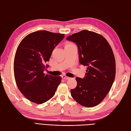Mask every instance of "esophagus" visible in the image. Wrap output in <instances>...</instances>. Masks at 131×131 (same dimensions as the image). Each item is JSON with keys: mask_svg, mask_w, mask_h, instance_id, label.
I'll return each mask as SVG.
<instances>
[{"mask_svg": "<svg viewBox=\"0 0 131 131\" xmlns=\"http://www.w3.org/2000/svg\"><path fill=\"white\" fill-rule=\"evenodd\" d=\"M62 79H64V80H69V79H70V78L66 76V75H63V76L62 77Z\"/></svg>", "mask_w": 131, "mask_h": 131, "instance_id": "esophagus-1", "label": "esophagus"}]
</instances>
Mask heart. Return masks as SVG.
Returning <instances> with one entry per match:
<instances>
[{
	"label": "heart",
	"mask_w": 131,
	"mask_h": 131,
	"mask_svg": "<svg viewBox=\"0 0 131 131\" xmlns=\"http://www.w3.org/2000/svg\"><path fill=\"white\" fill-rule=\"evenodd\" d=\"M73 45V43H70V42H67L66 43V46H65V47H66V46H70V45Z\"/></svg>",
	"instance_id": "heart-1"
}]
</instances>
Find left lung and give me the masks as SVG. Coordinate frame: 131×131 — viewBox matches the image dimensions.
I'll use <instances>...</instances> for the list:
<instances>
[{"label": "left lung", "instance_id": "obj_1", "mask_svg": "<svg viewBox=\"0 0 131 131\" xmlns=\"http://www.w3.org/2000/svg\"><path fill=\"white\" fill-rule=\"evenodd\" d=\"M66 39L76 43L79 62L88 67L84 78H76L77 86L70 90L72 97L82 106H96L108 94L115 77V59L112 47L102 35L87 30Z\"/></svg>", "mask_w": 131, "mask_h": 131}]
</instances>
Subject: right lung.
<instances>
[{
  "mask_svg": "<svg viewBox=\"0 0 131 131\" xmlns=\"http://www.w3.org/2000/svg\"><path fill=\"white\" fill-rule=\"evenodd\" d=\"M64 34L39 30L28 34L19 43L14 59V75L19 90L31 102L42 104L55 94L61 77L43 73L54 48Z\"/></svg>",
  "mask_w": 131,
  "mask_h": 131,
  "instance_id": "right-lung-1",
  "label": "right lung"
}]
</instances>
